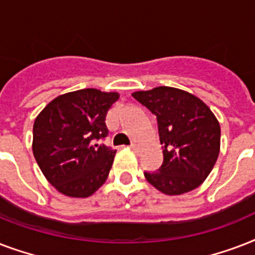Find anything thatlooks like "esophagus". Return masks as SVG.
I'll use <instances>...</instances> for the list:
<instances>
[{
    "label": "esophagus",
    "instance_id": "1",
    "mask_svg": "<svg viewBox=\"0 0 255 255\" xmlns=\"http://www.w3.org/2000/svg\"><path fill=\"white\" fill-rule=\"evenodd\" d=\"M131 149H132V151H139V145H137V144H136V143H132L131 144Z\"/></svg>",
    "mask_w": 255,
    "mask_h": 255
}]
</instances>
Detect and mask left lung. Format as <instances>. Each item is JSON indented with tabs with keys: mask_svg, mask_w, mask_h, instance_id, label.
I'll return each instance as SVG.
<instances>
[{
	"mask_svg": "<svg viewBox=\"0 0 255 255\" xmlns=\"http://www.w3.org/2000/svg\"><path fill=\"white\" fill-rule=\"evenodd\" d=\"M155 114L163 144V165L144 173L161 193L178 196L196 189L213 169L220 155L221 127L210 108L193 94L160 86L132 94Z\"/></svg>",
	"mask_w": 255,
	"mask_h": 255,
	"instance_id": "obj_1",
	"label": "left lung"
}]
</instances>
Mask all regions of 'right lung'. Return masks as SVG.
Masks as SVG:
<instances>
[{
    "label": "right lung",
    "mask_w": 255,
    "mask_h": 255,
    "mask_svg": "<svg viewBox=\"0 0 255 255\" xmlns=\"http://www.w3.org/2000/svg\"><path fill=\"white\" fill-rule=\"evenodd\" d=\"M118 92L83 88L53 99L34 120L33 153L59 193L90 197L103 185L115 151L98 140L108 135L106 116Z\"/></svg>",
    "instance_id": "obj_1"
}]
</instances>
